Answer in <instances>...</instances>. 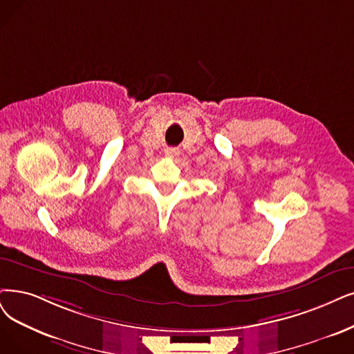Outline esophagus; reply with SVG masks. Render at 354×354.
<instances>
[{"mask_svg":"<svg viewBox=\"0 0 354 354\" xmlns=\"http://www.w3.org/2000/svg\"><path fill=\"white\" fill-rule=\"evenodd\" d=\"M178 155H180V152L176 148H167L165 149V157H168V158H177Z\"/></svg>","mask_w":354,"mask_h":354,"instance_id":"1","label":"esophagus"}]
</instances>
